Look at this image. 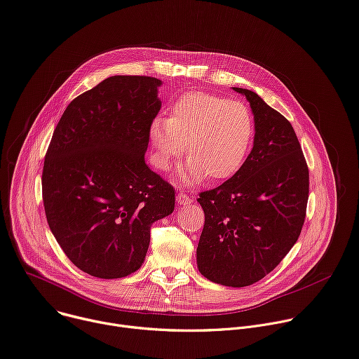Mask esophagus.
I'll use <instances>...</instances> for the list:
<instances>
[{
    "mask_svg": "<svg viewBox=\"0 0 359 359\" xmlns=\"http://www.w3.org/2000/svg\"><path fill=\"white\" fill-rule=\"evenodd\" d=\"M177 201H178L180 205H188V204L192 203V198L188 196L185 192L180 191V192L177 194Z\"/></svg>",
    "mask_w": 359,
    "mask_h": 359,
    "instance_id": "obj_1",
    "label": "esophagus"
}]
</instances>
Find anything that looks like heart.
I'll return each mask as SVG.
<instances>
[{
  "mask_svg": "<svg viewBox=\"0 0 359 359\" xmlns=\"http://www.w3.org/2000/svg\"><path fill=\"white\" fill-rule=\"evenodd\" d=\"M255 135L251 109L210 93H185L170 108L168 118H155L149 126L154 163L168 170L174 159L185 155L189 161L181 170L187 182L225 181L247 161Z\"/></svg>",
  "mask_w": 359,
  "mask_h": 359,
  "instance_id": "1",
  "label": "heart"
}]
</instances>
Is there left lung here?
I'll use <instances>...</instances> for the list:
<instances>
[{
  "mask_svg": "<svg viewBox=\"0 0 359 359\" xmlns=\"http://www.w3.org/2000/svg\"><path fill=\"white\" fill-rule=\"evenodd\" d=\"M250 101L254 147L243 168L200 194L205 224L196 264L210 281L241 288L268 275L297 243L309 194V171L288 119L258 94L233 88Z\"/></svg>",
  "mask_w": 359,
  "mask_h": 359,
  "instance_id": "1",
  "label": "left lung"
}]
</instances>
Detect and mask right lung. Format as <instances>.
<instances>
[{
    "label": "right lung",
    "instance_id": "1",
    "mask_svg": "<svg viewBox=\"0 0 359 359\" xmlns=\"http://www.w3.org/2000/svg\"><path fill=\"white\" fill-rule=\"evenodd\" d=\"M159 86L144 75L104 79L69 102L48 145L41 182L50 229L93 276L135 272L151 225L174 211V187L145 164Z\"/></svg>",
    "mask_w": 359,
    "mask_h": 359
}]
</instances>
